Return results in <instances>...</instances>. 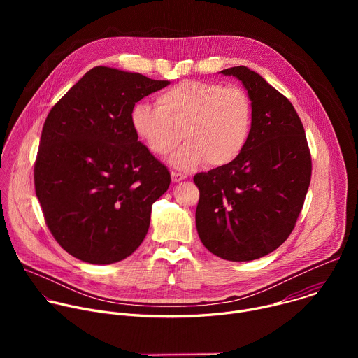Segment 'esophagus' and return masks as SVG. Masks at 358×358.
<instances>
[{
    "instance_id": "34e87169",
    "label": "esophagus",
    "mask_w": 358,
    "mask_h": 358,
    "mask_svg": "<svg viewBox=\"0 0 358 358\" xmlns=\"http://www.w3.org/2000/svg\"><path fill=\"white\" fill-rule=\"evenodd\" d=\"M171 178H173L174 182H180V181L185 180L187 176L182 174V173H180V171H171Z\"/></svg>"
}]
</instances>
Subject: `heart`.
Instances as JSON below:
<instances>
[{"label": "heart", "mask_w": 358, "mask_h": 358, "mask_svg": "<svg viewBox=\"0 0 358 358\" xmlns=\"http://www.w3.org/2000/svg\"><path fill=\"white\" fill-rule=\"evenodd\" d=\"M252 101L238 86L184 80L162 92L157 106L138 101L131 109L136 134L157 156L185 144L171 157L174 167L191 170L207 162L222 167L235 162L252 130Z\"/></svg>", "instance_id": "1"}]
</instances>
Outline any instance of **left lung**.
Masks as SVG:
<instances>
[{
  "label": "left lung",
  "instance_id": "1",
  "mask_svg": "<svg viewBox=\"0 0 358 358\" xmlns=\"http://www.w3.org/2000/svg\"><path fill=\"white\" fill-rule=\"evenodd\" d=\"M221 72L248 90L252 130L235 162L194 176L195 224L210 252L246 262L273 252L292 234L310 185L312 156L287 97L246 66Z\"/></svg>",
  "mask_w": 358,
  "mask_h": 358
}]
</instances>
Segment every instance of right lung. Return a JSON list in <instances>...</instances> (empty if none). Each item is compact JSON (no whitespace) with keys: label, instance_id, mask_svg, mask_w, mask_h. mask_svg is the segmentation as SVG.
<instances>
[{"label":"right lung","instance_id":"add662e5","mask_svg":"<svg viewBox=\"0 0 358 358\" xmlns=\"http://www.w3.org/2000/svg\"><path fill=\"white\" fill-rule=\"evenodd\" d=\"M170 85L108 66L90 69L50 109L34 167L50 234L72 257L109 265L143 242L170 171L138 141L131 109Z\"/></svg>","mask_w":358,"mask_h":358}]
</instances>
